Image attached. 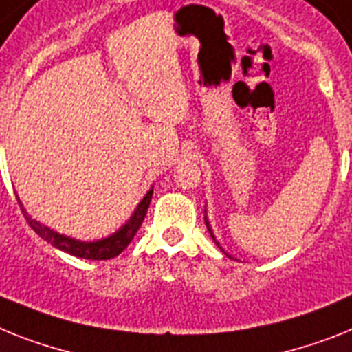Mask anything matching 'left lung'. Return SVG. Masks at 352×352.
I'll list each match as a JSON object with an SVG mask.
<instances>
[{"instance_id":"obj_1","label":"left lung","mask_w":352,"mask_h":352,"mask_svg":"<svg viewBox=\"0 0 352 352\" xmlns=\"http://www.w3.org/2000/svg\"><path fill=\"white\" fill-rule=\"evenodd\" d=\"M206 226H208V231H209V234H211L212 241H214V243H217V245H218V247H220V243H218V241H217V238H214V234H212V231H211V227H209V221H208V217H206Z\"/></svg>"}]
</instances>
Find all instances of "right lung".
Here are the masks:
<instances>
[{
	"instance_id": "add662e5",
	"label": "right lung",
	"mask_w": 352,
	"mask_h": 352,
	"mask_svg": "<svg viewBox=\"0 0 352 352\" xmlns=\"http://www.w3.org/2000/svg\"><path fill=\"white\" fill-rule=\"evenodd\" d=\"M152 193L153 190H150L148 193L144 195V199L141 200L140 206H138L135 211L132 212L131 220L126 221L120 231H116L114 234L96 241H80V240H73V238H69V236L58 234V232L52 231L50 227L43 226L41 221L34 220V218L25 211V208H23V204L19 202V199H17V202H19L21 211H23V214H25L28 226H30L32 229H34L41 238H43V240L52 243L53 247H57L58 250H64V252L71 254V256H75V258L111 259V258H116L118 254L123 252V250L126 249V245L132 241V238H134L138 229H140L141 223H143L144 217H146L150 200H152Z\"/></svg>"
}]
</instances>
